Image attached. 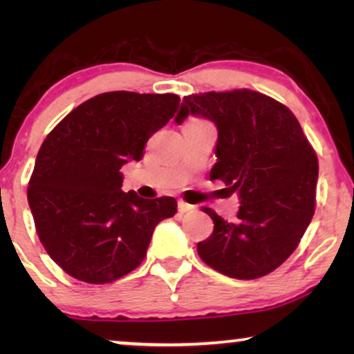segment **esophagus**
I'll return each mask as SVG.
<instances>
[{"label":"esophagus","mask_w":354,"mask_h":354,"mask_svg":"<svg viewBox=\"0 0 354 354\" xmlns=\"http://www.w3.org/2000/svg\"><path fill=\"white\" fill-rule=\"evenodd\" d=\"M192 209H195V206L190 205V203H187V201H183V200L178 201V211H180V212H188V211H192Z\"/></svg>","instance_id":"34e87169"}]
</instances>
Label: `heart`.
<instances>
[{
  "label": "heart",
  "mask_w": 354,
  "mask_h": 354,
  "mask_svg": "<svg viewBox=\"0 0 354 354\" xmlns=\"http://www.w3.org/2000/svg\"><path fill=\"white\" fill-rule=\"evenodd\" d=\"M190 122H203V120H200V119H192Z\"/></svg>",
  "instance_id": "1"
}]
</instances>
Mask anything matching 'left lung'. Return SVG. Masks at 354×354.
<instances>
[{
    "label": "left lung",
    "mask_w": 354,
    "mask_h": 354,
    "mask_svg": "<svg viewBox=\"0 0 354 354\" xmlns=\"http://www.w3.org/2000/svg\"><path fill=\"white\" fill-rule=\"evenodd\" d=\"M188 114L216 124L219 138L211 180L239 193L235 222L203 207L214 222L198 254L232 279L264 277L288 259L316 209L319 164L298 119L287 106L248 88L183 96L176 122Z\"/></svg>",
    "instance_id": "1"
}]
</instances>
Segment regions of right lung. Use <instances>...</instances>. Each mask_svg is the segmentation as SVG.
I'll list each match as a JSON object with an SVG mask.
<instances>
[{
    "instance_id": "add662e5",
    "label": "right lung",
    "mask_w": 354,
    "mask_h": 354,
    "mask_svg": "<svg viewBox=\"0 0 354 354\" xmlns=\"http://www.w3.org/2000/svg\"><path fill=\"white\" fill-rule=\"evenodd\" d=\"M174 93L108 91L72 109L41 143L27 200L43 248L71 277L111 283L142 264L172 196L122 192L119 169L140 161L149 137L178 109Z\"/></svg>"
}]
</instances>
